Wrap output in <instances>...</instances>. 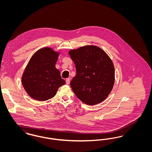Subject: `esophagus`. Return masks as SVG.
<instances>
[{"label":"esophagus","instance_id":"1","mask_svg":"<svg viewBox=\"0 0 152 152\" xmlns=\"http://www.w3.org/2000/svg\"><path fill=\"white\" fill-rule=\"evenodd\" d=\"M69 83H70V79L68 78V79H66V84L67 85H68Z\"/></svg>","mask_w":152,"mask_h":152}]
</instances>
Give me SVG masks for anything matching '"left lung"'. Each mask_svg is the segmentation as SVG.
Masks as SVG:
<instances>
[{"instance_id": "1", "label": "left lung", "mask_w": 152, "mask_h": 152, "mask_svg": "<svg viewBox=\"0 0 152 152\" xmlns=\"http://www.w3.org/2000/svg\"><path fill=\"white\" fill-rule=\"evenodd\" d=\"M75 64L76 75L71 87L77 98L89 105L104 101L115 83L112 61L101 48L86 45L69 52Z\"/></svg>"}]
</instances>
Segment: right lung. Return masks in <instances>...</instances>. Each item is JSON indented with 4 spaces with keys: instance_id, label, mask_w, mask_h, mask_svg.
I'll list each match as a JSON object with an SVG mask.
<instances>
[{
    "instance_id": "obj_1",
    "label": "right lung",
    "mask_w": 152,
    "mask_h": 152,
    "mask_svg": "<svg viewBox=\"0 0 152 152\" xmlns=\"http://www.w3.org/2000/svg\"><path fill=\"white\" fill-rule=\"evenodd\" d=\"M58 53L50 48L37 51L30 59L22 76V84L30 97L45 101L56 94L58 88L65 84L55 67Z\"/></svg>"
}]
</instances>
